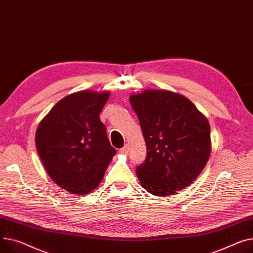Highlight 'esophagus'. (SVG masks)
Here are the masks:
<instances>
[{
    "label": "esophagus",
    "instance_id": "obj_1",
    "mask_svg": "<svg viewBox=\"0 0 253 253\" xmlns=\"http://www.w3.org/2000/svg\"><path fill=\"white\" fill-rule=\"evenodd\" d=\"M119 151H120V154H122V155H126V154H128V151H129V145H128V144L124 145L122 148H120V149H119Z\"/></svg>",
    "mask_w": 253,
    "mask_h": 253
}]
</instances>
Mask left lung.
<instances>
[{
    "mask_svg": "<svg viewBox=\"0 0 253 253\" xmlns=\"http://www.w3.org/2000/svg\"><path fill=\"white\" fill-rule=\"evenodd\" d=\"M129 100L147 150L145 161L136 167L143 188L165 196L189 186L211 155L207 118L188 98L168 90H144Z\"/></svg>",
    "mask_w": 253,
    "mask_h": 253,
    "instance_id": "8db88e82",
    "label": "left lung"
}]
</instances>
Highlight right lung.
<instances>
[{
  "label": "right lung",
  "mask_w": 253,
  "mask_h": 253,
  "mask_svg": "<svg viewBox=\"0 0 253 253\" xmlns=\"http://www.w3.org/2000/svg\"><path fill=\"white\" fill-rule=\"evenodd\" d=\"M110 92L90 90L67 95L40 123L39 156L48 176L73 194H87L103 180L116 149L100 121Z\"/></svg>",
  "instance_id": "1"
}]
</instances>
